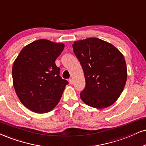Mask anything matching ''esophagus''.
Returning a JSON list of instances; mask_svg holds the SVG:
<instances>
[{
    "label": "esophagus",
    "instance_id": "34e87169",
    "mask_svg": "<svg viewBox=\"0 0 146 146\" xmlns=\"http://www.w3.org/2000/svg\"><path fill=\"white\" fill-rule=\"evenodd\" d=\"M69 82L70 84H73V79H69Z\"/></svg>",
    "mask_w": 146,
    "mask_h": 146
}]
</instances>
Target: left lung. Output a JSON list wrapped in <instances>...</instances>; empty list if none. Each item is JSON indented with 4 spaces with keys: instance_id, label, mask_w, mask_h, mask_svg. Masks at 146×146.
<instances>
[{
    "instance_id": "left-lung-1",
    "label": "left lung",
    "mask_w": 146,
    "mask_h": 146,
    "mask_svg": "<svg viewBox=\"0 0 146 146\" xmlns=\"http://www.w3.org/2000/svg\"><path fill=\"white\" fill-rule=\"evenodd\" d=\"M73 52L84 70L86 87L82 101L96 108L110 106L122 93L127 71L124 56L111 44L99 38L75 41Z\"/></svg>"
}]
</instances>
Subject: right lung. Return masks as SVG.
Wrapping results in <instances>:
<instances>
[{"instance_id":"1","label":"right lung","mask_w":146,"mask_h":146,"mask_svg":"<svg viewBox=\"0 0 146 146\" xmlns=\"http://www.w3.org/2000/svg\"><path fill=\"white\" fill-rule=\"evenodd\" d=\"M64 47L62 43L38 40L25 46L12 69L13 86L21 102L32 112H50L60 101L69 82L60 76L55 60Z\"/></svg>"}]
</instances>
